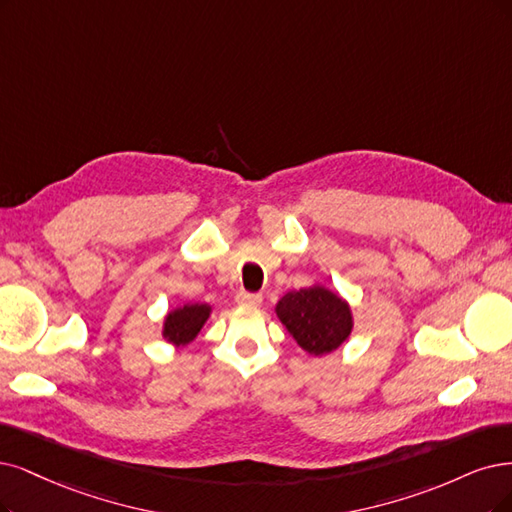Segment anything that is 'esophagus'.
Returning <instances> with one entry per match:
<instances>
[{"instance_id": "obj_1", "label": "esophagus", "mask_w": 512, "mask_h": 512, "mask_svg": "<svg viewBox=\"0 0 512 512\" xmlns=\"http://www.w3.org/2000/svg\"><path fill=\"white\" fill-rule=\"evenodd\" d=\"M236 301H238V306L257 308L261 304V295L259 293H246V291H242V293H238Z\"/></svg>"}]
</instances>
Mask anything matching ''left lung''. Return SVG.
<instances>
[{"instance_id": "obj_1", "label": "left lung", "mask_w": 512, "mask_h": 512, "mask_svg": "<svg viewBox=\"0 0 512 512\" xmlns=\"http://www.w3.org/2000/svg\"><path fill=\"white\" fill-rule=\"evenodd\" d=\"M276 314L295 342L316 356L342 346L352 331L348 304L325 287L287 293L276 304Z\"/></svg>"}]
</instances>
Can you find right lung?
Returning a JSON list of instances; mask_svg holds the SVG:
<instances>
[{"label":"right lung","instance_id":"1","mask_svg":"<svg viewBox=\"0 0 512 512\" xmlns=\"http://www.w3.org/2000/svg\"><path fill=\"white\" fill-rule=\"evenodd\" d=\"M208 314H211V308L206 304H189L170 312L164 323V337L175 346L189 344L200 333Z\"/></svg>","mask_w":512,"mask_h":512}]
</instances>
